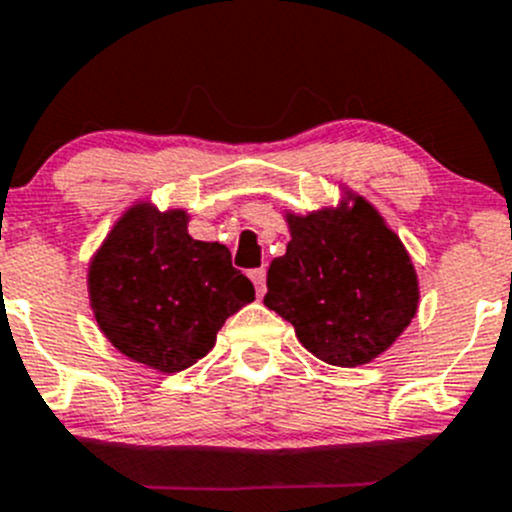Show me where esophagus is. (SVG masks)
Instances as JSON below:
<instances>
[{
    "instance_id": "obj_1",
    "label": "esophagus",
    "mask_w": 512,
    "mask_h": 512,
    "mask_svg": "<svg viewBox=\"0 0 512 512\" xmlns=\"http://www.w3.org/2000/svg\"><path fill=\"white\" fill-rule=\"evenodd\" d=\"M250 280L255 282L257 295H265V280H267V270H265V267H257V270H250Z\"/></svg>"
}]
</instances>
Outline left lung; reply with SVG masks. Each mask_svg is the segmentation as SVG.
Here are the masks:
<instances>
[{
  "label": "left lung",
  "mask_w": 512,
  "mask_h": 512,
  "mask_svg": "<svg viewBox=\"0 0 512 512\" xmlns=\"http://www.w3.org/2000/svg\"><path fill=\"white\" fill-rule=\"evenodd\" d=\"M287 222L292 240L267 270L265 305L330 365H365L388 350L420 297L400 237L362 197L350 210L290 215Z\"/></svg>",
  "instance_id": "left-lung-1"
}]
</instances>
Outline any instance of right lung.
Instances as JSON below:
<instances>
[{"label":"right lung","mask_w":512,"mask_h":512,"mask_svg":"<svg viewBox=\"0 0 512 512\" xmlns=\"http://www.w3.org/2000/svg\"><path fill=\"white\" fill-rule=\"evenodd\" d=\"M89 300L122 355L180 372L212 350L227 317L255 300V287L225 245L187 235L185 212L135 205L89 265Z\"/></svg>","instance_id":"obj_1"}]
</instances>
